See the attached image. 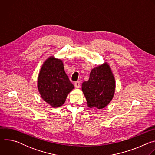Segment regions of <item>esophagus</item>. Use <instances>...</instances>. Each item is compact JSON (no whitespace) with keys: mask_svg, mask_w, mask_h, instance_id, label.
I'll return each mask as SVG.
<instances>
[{"mask_svg":"<svg viewBox=\"0 0 155 155\" xmlns=\"http://www.w3.org/2000/svg\"><path fill=\"white\" fill-rule=\"evenodd\" d=\"M75 87H76L77 88H79V87H80V86H81L80 81H76V82L75 83Z\"/></svg>","mask_w":155,"mask_h":155,"instance_id":"esophagus-1","label":"esophagus"}]
</instances>
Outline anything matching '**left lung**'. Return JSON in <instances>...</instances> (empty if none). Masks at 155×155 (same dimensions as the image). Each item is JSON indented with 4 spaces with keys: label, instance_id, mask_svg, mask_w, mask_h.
<instances>
[{
    "label": "left lung",
    "instance_id": "obj_1",
    "mask_svg": "<svg viewBox=\"0 0 155 155\" xmlns=\"http://www.w3.org/2000/svg\"><path fill=\"white\" fill-rule=\"evenodd\" d=\"M81 89L87 106L101 109L112 101L115 89V81L110 66L105 63L94 68L89 80L82 83Z\"/></svg>",
    "mask_w": 155,
    "mask_h": 155
}]
</instances>
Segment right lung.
I'll return each mask as SVG.
<instances>
[{
  "label": "right lung",
  "mask_w": 155,
  "mask_h": 155,
  "mask_svg": "<svg viewBox=\"0 0 155 155\" xmlns=\"http://www.w3.org/2000/svg\"><path fill=\"white\" fill-rule=\"evenodd\" d=\"M37 82L41 98L53 107L61 106L74 87L64 71L62 61L53 56L43 64Z\"/></svg>",
  "instance_id": "add662e5"
}]
</instances>
